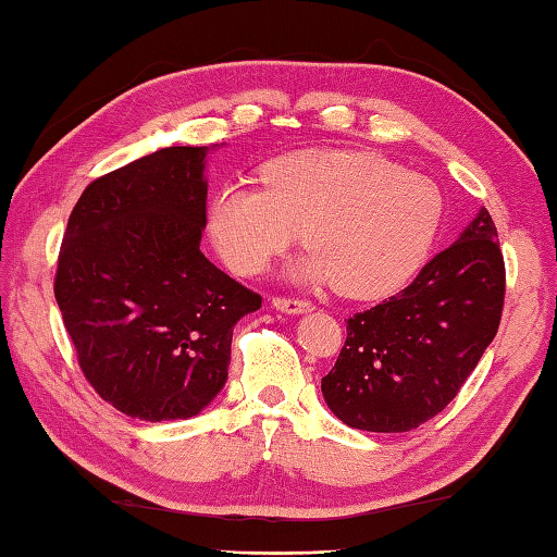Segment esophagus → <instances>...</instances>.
I'll return each mask as SVG.
<instances>
[{
    "mask_svg": "<svg viewBox=\"0 0 557 557\" xmlns=\"http://www.w3.org/2000/svg\"><path fill=\"white\" fill-rule=\"evenodd\" d=\"M272 306H275L277 311L282 313H292V315H299V313H309L313 311V304L306 301V299H285V297H275L272 299Z\"/></svg>",
    "mask_w": 557,
    "mask_h": 557,
    "instance_id": "34e87169",
    "label": "esophagus"
}]
</instances>
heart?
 <instances>
[{"label": "heart", "instance_id": "1", "mask_svg": "<svg viewBox=\"0 0 557 557\" xmlns=\"http://www.w3.org/2000/svg\"><path fill=\"white\" fill-rule=\"evenodd\" d=\"M263 186L224 184L208 208L218 253L239 275L265 270L299 239L297 272L349 299L399 289L425 263L445 218L433 180L377 152L306 150L265 164Z\"/></svg>", "mask_w": 557, "mask_h": 557}]
</instances>
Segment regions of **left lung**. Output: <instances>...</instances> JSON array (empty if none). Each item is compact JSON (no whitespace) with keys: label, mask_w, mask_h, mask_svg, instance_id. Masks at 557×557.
Wrapping results in <instances>:
<instances>
[{"label":"left lung","mask_w":557,"mask_h":557,"mask_svg":"<svg viewBox=\"0 0 557 557\" xmlns=\"http://www.w3.org/2000/svg\"><path fill=\"white\" fill-rule=\"evenodd\" d=\"M505 263L486 208L417 280L347 321V342L321 389L339 421L405 433L441 413L498 333Z\"/></svg>","instance_id":"obj_1"}]
</instances>
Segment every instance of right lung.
Wrapping results in <instances>:
<instances>
[{
    "mask_svg": "<svg viewBox=\"0 0 557 557\" xmlns=\"http://www.w3.org/2000/svg\"><path fill=\"white\" fill-rule=\"evenodd\" d=\"M208 146H172L88 184L54 297L96 393L140 421L188 419L227 383L232 330L260 294L200 253Z\"/></svg>",
    "mask_w": 557,
    "mask_h": 557,
    "instance_id": "1",
    "label": "right lung"
}]
</instances>
